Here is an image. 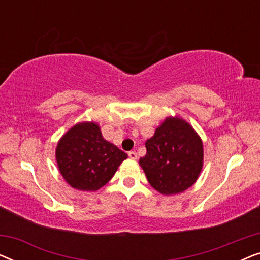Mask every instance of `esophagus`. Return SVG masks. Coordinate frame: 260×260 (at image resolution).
Returning <instances> with one entry per match:
<instances>
[{
	"instance_id": "obj_1",
	"label": "esophagus",
	"mask_w": 260,
	"mask_h": 260,
	"mask_svg": "<svg viewBox=\"0 0 260 260\" xmlns=\"http://www.w3.org/2000/svg\"><path fill=\"white\" fill-rule=\"evenodd\" d=\"M127 155H129V157H130L131 159H136V158H137L136 151H129V152H127Z\"/></svg>"
}]
</instances>
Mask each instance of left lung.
I'll list each match as a JSON object with an SVG mask.
<instances>
[{
    "instance_id": "1",
    "label": "left lung",
    "mask_w": 260,
    "mask_h": 260,
    "mask_svg": "<svg viewBox=\"0 0 260 260\" xmlns=\"http://www.w3.org/2000/svg\"><path fill=\"white\" fill-rule=\"evenodd\" d=\"M145 148L140 166L151 187L161 194L181 193L198 180L204 158L202 142L184 120L167 118Z\"/></svg>"
}]
</instances>
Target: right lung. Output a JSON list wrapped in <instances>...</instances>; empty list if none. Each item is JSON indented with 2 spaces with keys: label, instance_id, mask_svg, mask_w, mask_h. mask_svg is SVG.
Segmentation results:
<instances>
[{
  "label": "right lung",
  "instance_id": "obj_1",
  "mask_svg": "<svg viewBox=\"0 0 260 260\" xmlns=\"http://www.w3.org/2000/svg\"><path fill=\"white\" fill-rule=\"evenodd\" d=\"M59 170L69 184L80 190H97L112 179L127 157L104 140L94 123H80L67 131L56 147Z\"/></svg>",
  "mask_w": 260,
  "mask_h": 260
}]
</instances>
